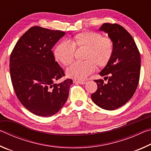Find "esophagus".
Listing matches in <instances>:
<instances>
[{"label": "esophagus", "instance_id": "obj_1", "mask_svg": "<svg viewBox=\"0 0 151 151\" xmlns=\"http://www.w3.org/2000/svg\"><path fill=\"white\" fill-rule=\"evenodd\" d=\"M74 83L80 84V85H85V84L86 83V81H74Z\"/></svg>", "mask_w": 151, "mask_h": 151}]
</instances>
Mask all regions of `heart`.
Wrapping results in <instances>:
<instances>
[{
    "instance_id": "heart-1",
    "label": "heart",
    "mask_w": 151,
    "mask_h": 151,
    "mask_svg": "<svg viewBox=\"0 0 151 151\" xmlns=\"http://www.w3.org/2000/svg\"><path fill=\"white\" fill-rule=\"evenodd\" d=\"M75 47H86L84 58L76 61L66 70L68 78L83 81L96 70V64L105 66L113 54L114 45L109 37H103L100 33L85 32L76 35L71 41L63 40L55 50V57L63 65H68L74 60Z\"/></svg>"
}]
</instances>
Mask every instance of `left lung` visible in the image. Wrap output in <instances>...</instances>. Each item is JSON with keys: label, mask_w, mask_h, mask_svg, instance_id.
I'll list each match as a JSON object with an SVG mask.
<instances>
[{"label": "left lung", "mask_w": 151, "mask_h": 151, "mask_svg": "<svg viewBox=\"0 0 151 151\" xmlns=\"http://www.w3.org/2000/svg\"><path fill=\"white\" fill-rule=\"evenodd\" d=\"M99 30L108 34L114 50L111 60L99 73L107 82L94 80L98 87L91 99L101 108L112 111L133 96L139 81L140 55L133 38L121 25L104 23Z\"/></svg>", "instance_id": "left-lung-1"}]
</instances>
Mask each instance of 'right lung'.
<instances>
[{
    "label": "right lung",
    "mask_w": 151,
    "mask_h": 151,
    "mask_svg": "<svg viewBox=\"0 0 151 151\" xmlns=\"http://www.w3.org/2000/svg\"><path fill=\"white\" fill-rule=\"evenodd\" d=\"M40 27L29 29L18 40L10 57V73L15 93L25 108L40 116L59 111L68 96L71 79L56 62L52 48L65 35Z\"/></svg>",
    "instance_id": "add662e5"
}]
</instances>
